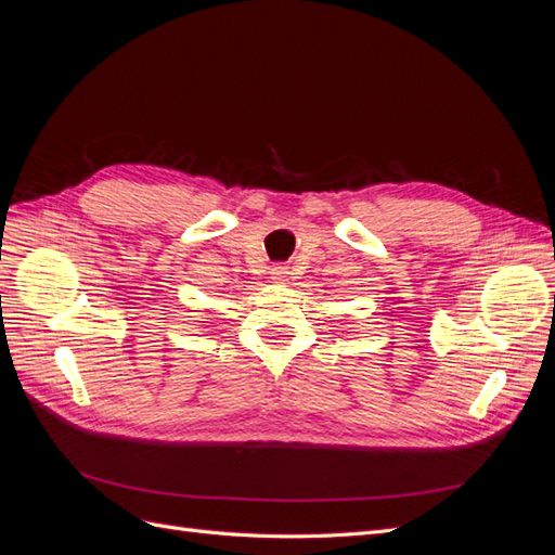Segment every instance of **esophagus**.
I'll list each match as a JSON object with an SVG mask.
<instances>
[{"mask_svg":"<svg viewBox=\"0 0 555 555\" xmlns=\"http://www.w3.org/2000/svg\"><path fill=\"white\" fill-rule=\"evenodd\" d=\"M287 275H289V268H287V266H273V268H271V280L282 282Z\"/></svg>","mask_w":555,"mask_h":555,"instance_id":"obj_1","label":"esophagus"}]
</instances>
